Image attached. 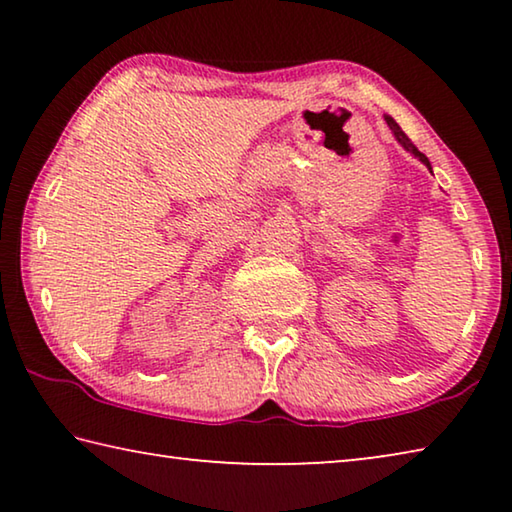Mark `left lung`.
<instances>
[{
  "mask_svg": "<svg viewBox=\"0 0 512 512\" xmlns=\"http://www.w3.org/2000/svg\"><path fill=\"white\" fill-rule=\"evenodd\" d=\"M386 124H388V128H391V131H393V135H395V140H397V142H400V144L404 146V149H406V151H411V153L415 155V158H420V160H422L424 164H427V167L431 169V164H429V160H427V155H424V153H420L418 149H415V144H413V142L409 140V137H406V135H404V131H402V128H400V126H397V121H395L393 117H388V115H386Z\"/></svg>",
  "mask_w": 512,
  "mask_h": 512,
  "instance_id": "left-lung-1",
  "label": "left lung"
}]
</instances>
